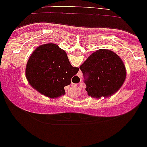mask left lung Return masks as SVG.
Segmentation results:
<instances>
[{"instance_id":"8db88e82","label":"left lung","mask_w":147,"mask_h":147,"mask_svg":"<svg viewBox=\"0 0 147 147\" xmlns=\"http://www.w3.org/2000/svg\"><path fill=\"white\" fill-rule=\"evenodd\" d=\"M88 96L95 98L111 96L117 92L126 78L125 66L113 51L100 49L80 67Z\"/></svg>"}]
</instances>
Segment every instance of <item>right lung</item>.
Instances as JSON below:
<instances>
[{"label": "right lung", "mask_w": 147, "mask_h": 147, "mask_svg": "<svg viewBox=\"0 0 147 147\" xmlns=\"http://www.w3.org/2000/svg\"><path fill=\"white\" fill-rule=\"evenodd\" d=\"M79 68L71 65L64 50L57 45H40L33 52L26 65L28 81L35 89L45 96L54 98L65 94L64 87Z\"/></svg>", "instance_id": "1"}]
</instances>
